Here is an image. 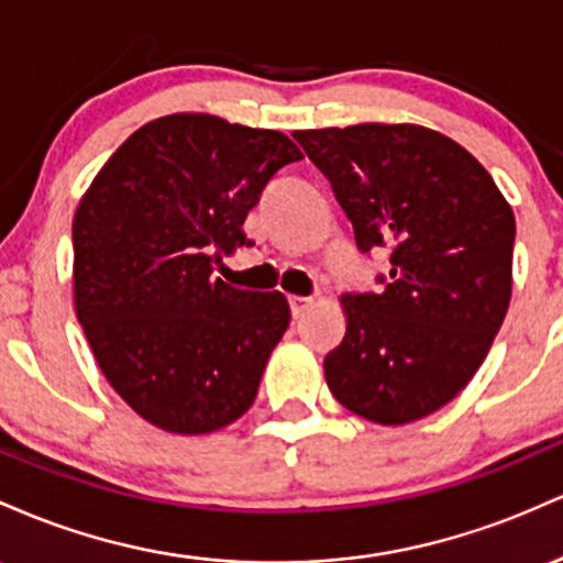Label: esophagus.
<instances>
[{"label": "esophagus", "instance_id": "obj_1", "mask_svg": "<svg viewBox=\"0 0 563 563\" xmlns=\"http://www.w3.org/2000/svg\"><path fill=\"white\" fill-rule=\"evenodd\" d=\"M311 306V298H300V295H289V308H292V316H302V311Z\"/></svg>", "mask_w": 563, "mask_h": 563}]
</instances>
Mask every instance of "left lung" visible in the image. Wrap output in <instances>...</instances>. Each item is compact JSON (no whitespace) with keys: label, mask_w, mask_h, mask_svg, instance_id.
Returning <instances> with one entry per match:
<instances>
[{"label":"left lung","mask_w":563,"mask_h":563,"mask_svg":"<svg viewBox=\"0 0 563 563\" xmlns=\"http://www.w3.org/2000/svg\"><path fill=\"white\" fill-rule=\"evenodd\" d=\"M349 214L356 247L390 250L377 292H345L324 358L351 412L404 426L452 401L482 366L510 302L516 218L463 145L420 124L298 130Z\"/></svg>","instance_id":"8db88e82"}]
</instances>
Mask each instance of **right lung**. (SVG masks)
Returning a JSON list of instances; mask_svg holds the SVG:
<instances>
[{"label": "right lung", "mask_w": 563, "mask_h": 563, "mask_svg": "<svg viewBox=\"0 0 563 563\" xmlns=\"http://www.w3.org/2000/svg\"><path fill=\"white\" fill-rule=\"evenodd\" d=\"M300 148L210 113L154 119L117 148L74 214V306L106 380L169 433H212L252 407L289 327L282 292L212 279L252 247L263 188Z\"/></svg>", "instance_id": "right-lung-1"}]
</instances>
